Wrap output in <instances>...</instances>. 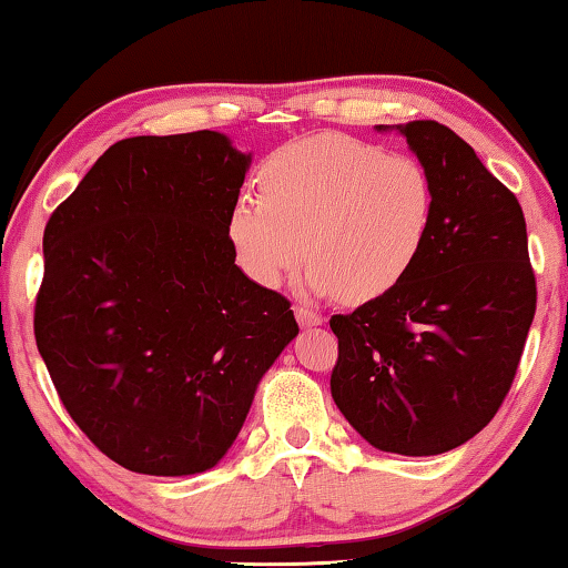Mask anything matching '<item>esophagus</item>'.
Returning <instances> with one entry per match:
<instances>
[{
	"mask_svg": "<svg viewBox=\"0 0 568 568\" xmlns=\"http://www.w3.org/2000/svg\"><path fill=\"white\" fill-rule=\"evenodd\" d=\"M295 318H298L301 326H321L324 324V316L318 311H313L308 306H295Z\"/></svg>",
	"mask_w": 568,
	"mask_h": 568,
	"instance_id": "esophagus-1",
	"label": "esophagus"
}]
</instances>
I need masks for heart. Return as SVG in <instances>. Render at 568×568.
Segmentation results:
<instances>
[{
    "label": "heart",
    "mask_w": 568,
    "mask_h": 568,
    "mask_svg": "<svg viewBox=\"0 0 568 568\" xmlns=\"http://www.w3.org/2000/svg\"><path fill=\"white\" fill-rule=\"evenodd\" d=\"M257 185L262 199L232 209L230 240L244 273L265 287L306 255L311 291L375 301L410 273L434 224L426 165L349 134L321 132L275 150Z\"/></svg>",
    "instance_id": "heart-1"
}]
</instances>
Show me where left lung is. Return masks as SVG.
<instances>
[{
    "label": "left lung",
    "mask_w": 568,
    "mask_h": 568,
    "mask_svg": "<svg viewBox=\"0 0 568 568\" xmlns=\"http://www.w3.org/2000/svg\"><path fill=\"white\" fill-rule=\"evenodd\" d=\"M397 130L436 185L434 224L410 273L332 316V397L379 452L434 456L495 418L536 313L526 216L459 134L434 120Z\"/></svg>",
    "instance_id": "1"
}]
</instances>
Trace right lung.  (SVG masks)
Listing matches in <instances>:
<instances>
[{"instance_id": "1", "label": "right lung", "mask_w": 568, "mask_h": 568, "mask_svg": "<svg viewBox=\"0 0 568 568\" xmlns=\"http://www.w3.org/2000/svg\"><path fill=\"white\" fill-rule=\"evenodd\" d=\"M250 163L211 130L120 140L48 219L40 357L75 426L130 471L216 467L298 334L291 301L234 265Z\"/></svg>"}]
</instances>
